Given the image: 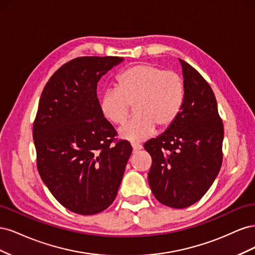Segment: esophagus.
<instances>
[{
	"label": "esophagus",
	"instance_id": "1",
	"mask_svg": "<svg viewBox=\"0 0 255 255\" xmlns=\"http://www.w3.org/2000/svg\"><path fill=\"white\" fill-rule=\"evenodd\" d=\"M132 146H133V153H136V152H138V151L142 149V145H140V144L133 143Z\"/></svg>",
	"mask_w": 255,
	"mask_h": 255
}]
</instances>
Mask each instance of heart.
<instances>
[{"instance_id": "obj_1", "label": "heart", "mask_w": 255, "mask_h": 255, "mask_svg": "<svg viewBox=\"0 0 255 255\" xmlns=\"http://www.w3.org/2000/svg\"><path fill=\"white\" fill-rule=\"evenodd\" d=\"M117 88L106 89L100 99V110L114 125H123L134 107L135 117L119 129L123 139L133 142L150 137L155 128L170 127L184 101V81L171 71L150 64L137 65L117 78Z\"/></svg>"}]
</instances>
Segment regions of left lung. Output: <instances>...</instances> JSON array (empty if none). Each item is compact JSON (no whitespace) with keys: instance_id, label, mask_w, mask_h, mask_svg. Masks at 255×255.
<instances>
[{"instance_id":"8db88e82","label":"left lung","mask_w":255,"mask_h":255,"mask_svg":"<svg viewBox=\"0 0 255 255\" xmlns=\"http://www.w3.org/2000/svg\"><path fill=\"white\" fill-rule=\"evenodd\" d=\"M184 80L182 110L172 125L146 141L152 157L148 181L158 201L173 208L199 201L217 177L222 163L223 125L210 85L180 59Z\"/></svg>"}]
</instances>
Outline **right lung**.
I'll list each match as a JSON object with an SVG mask.
<instances>
[{"label": "right lung", "mask_w": 255, "mask_h": 255, "mask_svg": "<svg viewBox=\"0 0 255 255\" xmlns=\"http://www.w3.org/2000/svg\"><path fill=\"white\" fill-rule=\"evenodd\" d=\"M122 57L85 56L61 66L41 94L33 128L37 168L69 211L94 215L117 196L132 154L100 110L97 86Z\"/></svg>", "instance_id": "obj_1"}]
</instances>
